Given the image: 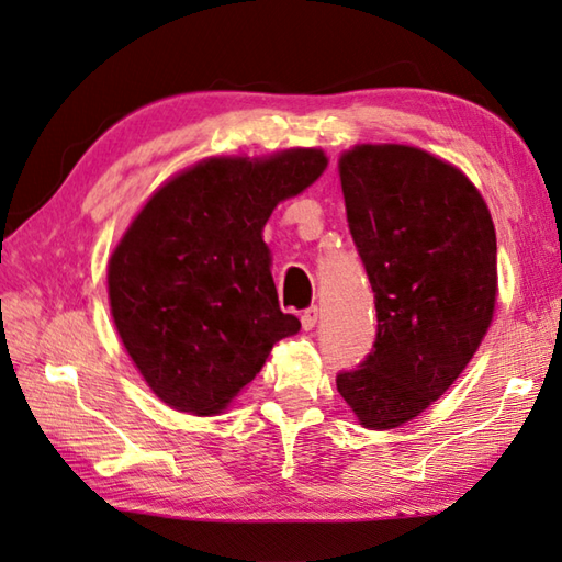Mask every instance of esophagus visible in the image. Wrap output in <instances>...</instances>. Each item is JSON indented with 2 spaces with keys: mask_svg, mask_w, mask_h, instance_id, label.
Returning <instances> with one entry per match:
<instances>
[{
  "mask_svg": "<svg viewBox=\"0 0 562 562\" xmlns=\"http://www.w3.org/2000/svg\"><path fill=\"white\" fill-rule=\"evenodd\" d=\"M317 317H319L317 305L305 307V311L301 313V323H303V329H313V327L317 325Z\"/></svg>",
  "mask_w": 562,
  "mask_h": 562,
  "instance_id": "1",
  "label": "esophagus"
}]
</instances>
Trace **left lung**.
I'll use <instances>...</instances> for the list:
<instances>
[{"label": "left lung", "mask_w": 562, "mask_h": 562, "mask_svg": "<svg viewBox=\"0 0 562 562\" xmlns=\"http://www.w3.org/2000/svg\"><path fill=\"white\" fill-rule=\"evenodd\" d=\"M347 223L375 297V341L337 391L363 427L405 425L473 359L497 297V237L463 171L407 145L339 159Z\"/></svg>", "instance_id": "8db88e82"}]
</instances>
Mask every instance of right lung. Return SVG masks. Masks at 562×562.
Segmentation results:
<instances>
[{"label": "right lung", "instance_id": "1", "mask_svg": "<svg viewBox=\"0 0 562 562\" xmlns=\"http://www.w3.org/2000/svg\"><path fill=\"white\" fill-rule=\"evenodd\" d=\"M319 150L209 159L159 189L109 261L119 335L167 405L215 415L301 319L281 313L261 231L323 175Z\"/></svg>", "mask_w": 562, "mask_h": 562}]
</instances>
